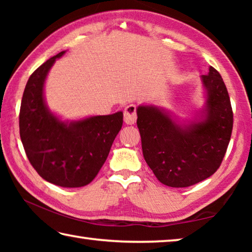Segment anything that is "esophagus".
<instances>
[{
  "label": "esophagus",
  "mask_w": 252,
  "mask_h": 252,
  "mask_svg": "<svg viewBox=\"0 0 252 252\" xmlns=\"http://www.w3.org/2000/svg\"><path fill=\"white\" fill-rule=\"evenodd\" d=\"M123 118H125V122L126 125H134L136 121V108L134 104H129L126 106Z\"/></svg>",
  "instance_id": "esophagus-1"
}]
</instances>
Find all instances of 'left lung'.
<instances>
[{
    "instance_id": "1",
    "label": "left lung",
    "mask_w": 252,
    "mask_h": 252,
    "mask_svg": "<svg viewBox=\"0 0 252 252\" xmlns=\"http://www.w3.org/2000/svg\"><path fill=\"white\" fill-rule=\"evenodd\" d=\"M200 79L204 104L192 121L155 104L136 108L144 160L168 187H190L212 176L231 138L233 114L222 78L209 66L208 74Z\"/></svg>"
}]
</instances>
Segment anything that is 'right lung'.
<instances>
[{"label":"right lung","mask_w":252,"mask_h":252,"mask_svg":"<svg viewBox=\"0 0 252 252\" xmlns=\"http://www.w3.org/2000/svg\"><path fill=\"white\" fill-rule=\"evenodd\" d=\"M54 55L33 72L20 109V136L29 161L40 176L63 188L90 183L99 173L123 123V112L62 120L49 109L44 84Z\"/></svg>","instance_id":"right-lung-1"}]
</instances>
